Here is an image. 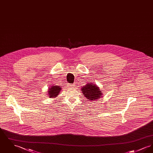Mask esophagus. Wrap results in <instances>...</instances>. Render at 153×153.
Instances as JSON below:
<instances>
[{"mask_svg":"<svg viewBox=\"0 0 153 153\" xmlns=\"http://www.w3.org/2000/svg\"><path fill=\"white\" fill-rule=\"evenodd\" d=\"M74 86H75L74 84H68L67 85V87L68 88H72L74 87Z\"/></svg>","mask_w":153,"mask_h":153,"instance_id":"1","label":"esophagus"}]
</instances>
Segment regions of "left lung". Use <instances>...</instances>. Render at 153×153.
<instances>
[{
  "label": "left lung",
  "mask_w": 153,
  "mask_h": 153,
  "mask_svg": "<svg viewBox=\"0 0 153 153\" xmlns=\"http://www.w3.org/2000/svg\"><path fill=\"white\" fill-rule=\"evenodd\" d=\"M81 92L85 97L90 101L98 100L102 97V93L99 86L93 82L87 83L85 85L82 87Z\"/></svg>",
  "instance_id": "1"
}]
</instances>
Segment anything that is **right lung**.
<instances>
[{
    "mask_svg": "<svg viewBox=\"0 0 153 153\" xmlns=\"http://www.w3.org/2000/svg\"><path fill=\"white\" fill-rule=\"evenodd\" d=\"M61 87L57 85H51L49 88L48 94L49 98H55L57 97L61 91Z\"/></svg>",
    "mask_w": 153,
    "mask_h": 153,
    "instance_id": "right-lung-1",
    "label": "right lung"
}]
</instances>
